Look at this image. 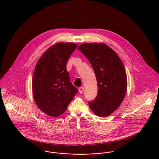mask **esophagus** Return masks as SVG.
<instances>
[{
    "label": "esophagus",
    "mask_w": 159,
    "mask_h": 159,
    "mask_svg": "<svg viewBox=\"0 0 159 159\" xmlns=\"http://www.w3.org/2000/svg\"><path fill=\"white\" fill-rule=\"evenodd\" d=\"M83 91H84V88H83V87H80V88H79V92H80V93H83Z\"/></svg>",
    "instance_id": "obj_1"
}]
</instances>
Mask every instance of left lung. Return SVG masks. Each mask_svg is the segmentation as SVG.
Returning a JSON list of instances; mask_svg holds the SVG:
<instances>
[{"instance_id":"8db88e82","label":"left lung","mask_w":159,"mask_h":159,"mask_svg":"<svg viewBox=\"0 0 159 159\" xmlns=\"http://www.w3.org/2000/svg\"><path fill=\"white\" fill-rule=\"evenodd\" d=\"M78 49L91 62L97 81V95L89 106L97 116L107 117L119 108L126 94L127 78L123 63L105 43H85Z\"/></svg>"}]
</instances>
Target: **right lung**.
<instances>
[{
	"label": "right lung",
	"mask_w": 159,
	"mask_h": 159,
	"mask_svg": "<svg viewBox=\"0 0 159 159\" xmlns=\"http://www.w3.org/2000/svg\"><path fill=\"white\" fill-rule=\"evenodd\" d=\"M77 46L68 42L56 43L46 51L36 64L32 83L34 98L39 108L51 117L64 113L78 92L66 68Z\"/></svg>",
	"instance_id": "right-lung-1"
}]
</instances>
